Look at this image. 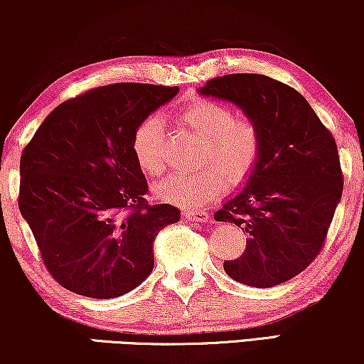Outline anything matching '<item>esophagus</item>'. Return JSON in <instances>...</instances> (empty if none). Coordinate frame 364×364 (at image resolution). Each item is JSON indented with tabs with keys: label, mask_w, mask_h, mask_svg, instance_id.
Returning a JSON list of instances; mask_svg holds the SVG:
<instances>
[{
	"label": "esophagus",
	"mask_w": 364,
	"mask_h": 364,
	"mask_svg": "<svg viewBox=\"0 0 364 364\" xmlns=\"http://www.w3.org/2000/svg\"><path fill=\"white\" fill-rule=\"evenodd\" d=\"M183 215H186L188 222H207L208 218H210V215L203 210H196V212L187 210V212H183Z\"/></svg>",
	"instance_id": "obj_1"
}]
</instances>
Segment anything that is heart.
<instances>
[{
	"mask_svg": "<svg viewBox=\"0 0 364 364\" xmlns=\"http://www.w3.org/2000/svg\"><path fill=\"white\" fill-rule=\"evenodd\" d=\"M176 122L186 131L202 137L198 166H212L197 172H177L154 186L162 200L183 208H200L213 200L223 187L240 186L255 171L262 151V139L252 119L235 116L223 102L196 99L176 112ZM166 131L157 116H147L132 134L131 151L137 167L146 176L164 172Z\"/></svg>",
	"mask_w": 364,
	"mask_h": 364,
	"instance_id": "obj_1",
	"label": "heart"
}]
</instances>
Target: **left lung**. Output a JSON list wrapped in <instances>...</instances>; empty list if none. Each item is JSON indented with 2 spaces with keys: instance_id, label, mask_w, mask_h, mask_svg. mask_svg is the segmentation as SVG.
I'll return each instance as SVG.
<instances>
[{
  "instance_id": "left-lung-1",
  "label": "left lung",
  "mask_w": 364,
  "mask_h": 364,
  "mask_svg": "<svg viewBox=\"0 0 364 364\" xmlns=\"http://www.w3.org/2000/svg\"><path fill=\"white\" fill-rule=\"evenodd\" d=\"M198 92L240 107L262 139L247 187L215 213L248 235L245 252L223 262V270L248 287L280 285L325 245L343 192L335 139L300 92L268 76L227 74Z\"/></svg>"
}]
</instances>
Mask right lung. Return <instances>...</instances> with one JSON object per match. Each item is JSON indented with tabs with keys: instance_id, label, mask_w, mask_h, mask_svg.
Segmentation results:
<instances>
[{
	"instance_id": "obj_1",
	"label": "right lung",
	"mask_w": 364,
	"mask_h": 364,
	"mask_svg": "<svg viewBox=\"0 0 364 364\" xmlns=\"http://www.w3.org/2000/svg\"><path fill=\"white\" fill-rule=\"evenodd\" d=\"M177 92L139 82L91 89L59 104L24 147L19 212L48 272L69 291L107 300L151 275L154 240L181 210L149 205L131 141Z\"/></svg>"
}]
</instances>
